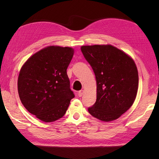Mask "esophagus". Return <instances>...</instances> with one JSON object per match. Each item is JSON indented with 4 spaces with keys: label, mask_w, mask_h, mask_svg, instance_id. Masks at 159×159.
Here are the masks:
<instances>
[{
    "label": "esophagus",
    "mask_w": 159,
    "mask_h": 159,
    "mask_svg": "<svg viewBox=\"0 0 159 159\" xmlns=\"http://www.w3.org/2000/svg\"><path fill=\"white\" fill-rule=\"evenodd\" d=\"M83 90H80L78 92V95H79V97H81L83 96Z\"/></svg>",
    "instance_id": "esophagus-1"
}]
</instances>
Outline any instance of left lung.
Listing matches in <instances>:
<instances>
[{"label": "left lung", "mask_w": 159, "mask_h": 159, "mask_svg": "<svg viewBox=\"0 0 159 159\" xmlns=\"http://www.w3.org/2000/svg\"><path fill=\"white\" fill-rule=\"evenodd\" d=\"M81 52L95 74L96 101L89 113L104 121L119 118L133 105L139 76L133 59L111 45L81 46Z\"/></svg>", "instance_id": "8db88e82"}]
</instances>
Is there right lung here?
Here are the masks:
<instances>
[{"label": "right lung", "mask_w": 159, "mask_h": 159, "mask_svg": "<svg viewBox=\"0 0 159 159\" xmlns=\"http://www.w3.org/2000/svg\"><path fill=\"white\" fill-rule=\"evenodd\" d=\"M73 55L70 47L48 46L30 57L20 70V99L40 120L52 122L61 118L74 98L67 74Z\"/></svg>", "instance_id": "add662e5"}]
</instances>
